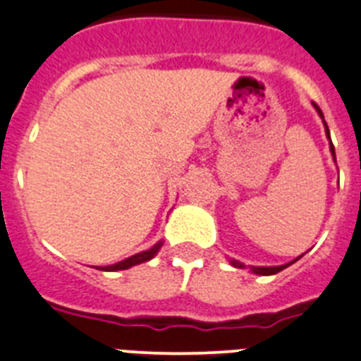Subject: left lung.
I'll return each mask as SVG.
<instances>
[{
  "mask_svg": "<svg viewBox=\"0 0 361 361\" xmlns=\"http://www.w3.org/2000/svg\"><path fill=\"white\" fill-rule=\"evenodd\" d=\"M313 106L314 108H317V111H318V115L322 116V120H324V113L320 111V108H318L317 104L313 102ZM324 124H326V120H324ZM326 135H327V138H329V142H331V136H329V129H327V124H326ZM331 152H333V158H334V145H333V142H331ZM334 161H336V158H334ZM302 257V255H300ZM298 257V259H300ZM298 259H295V261H298ZM293 261V262H295ZM293 262H290V264H293ZM232 264L235 266V268H245V266L241 264V262H237V261H232ZM290 264H284V266H266V268H261V266H252V271L253 274H257V275H275V274H279V271H282V269L284 268H288V266Z\"/></svg>",
  "mask_w": 361,
  "mask_h": 361,
  "instance_id": "left-lung-1",
  "label": "left lung"
}]
</instances>
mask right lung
I'll use <instances>...</instances> for the list:
<instances>
[{
  "mask_svg": "<svg viewBox=\"0 0 361 361\" xmlns=\"http://www.w3.org/2000/svg\"><path fill=\"white\" fill-rule=\"evenodd\" d=\"M160 246H161V243H158V245L152 246L151 250H145V252L136 253V255H133V257L126 259V261H120V262H116V264H113V266H104V268H99V269H106V271H116V269H128V268H131V266L140 264V262H145V261H149V259L154 257L158 250H160Z\"/></svg>",
  "mask_w": 361,
  "mask_h": 361,
  "instance_id": "add662e5",
  "label": "right lung"
}]
</instances>
